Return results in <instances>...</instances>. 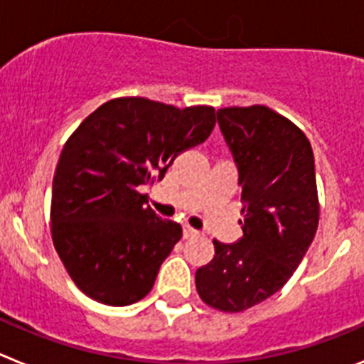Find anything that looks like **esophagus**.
<instances>
[{
  "label": "esophagus",
  "mask_w": 364,
  "mask_h": 364,
  "mask_svg": "<svg viewBox=\"0 0 364 364\" xmlns=\"http://www.w3.org/2000/svg\"><path fill=\"white\" fill-rule=\"evenodd\" d=\"M200 235V231L195 230V228H191L189 224H186L184 226V239H193V237H198Z\"/></svg>",
  "instance_id": "esophagus-1"
}]
</instances>
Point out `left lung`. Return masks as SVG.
Returning <instances> with one entry per match:
<instances>
[{
    "label": "left lung",
    "instance_id": "left-lung-1",
    "mask_svg": "<svg viewBox=\"0 0 364 364\" xmlns=\"http://www.w3.org/2000/svg\"><path fill=\"white\" fill-rule=\"evenodd\" d=\"M239 167L242 239L213 240L215 257L195 273L208 306L239 314L277 294L319 226L314 151L294 122L266 105L217 111Z\"/></svg>",
    "mask_w": 364,
    "mask_h": 364
}]
</instances>
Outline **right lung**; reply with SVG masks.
I'll return each instance as SVG.
<instances>
[{"label": "right lung", "instance_id": "right-lung-1", "mask_svg": "<svg viewBox=\"0 0 364 364\" xmlns=\"http://www.w3.org/2000/svg\"><path fill=\"white\" fill-rule=\"evenodd\" d=\"M215 109H178L140 96L112 98L63 146L53 180L50 235L87 297L127 306L146 297L182 228L162 220L142 193L182 151L215 127Z\"/></svg>", "mask_w": 364, "mask_h": 364}]
</instances>
